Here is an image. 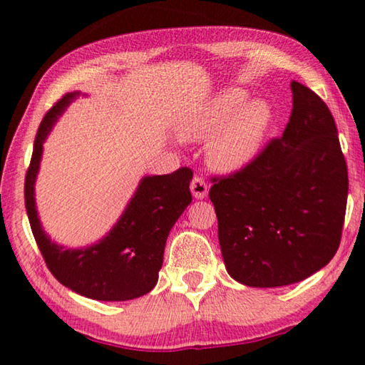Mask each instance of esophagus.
<instances>
[{
	"mask_svg": "<svg viewBox=\"0 0 365 365\" xmlns=\"http://www.w3.org/2000/svg\"><path fill=\"white\" fill-rule=\"evenodd\" d=\"M190 190H191V193H193V196L196 197V200H205V197L209 193L207 183L202 180L201 177H195L193 178V182H191V185H190Z\"/></svg>",
	"mask_w": 365,
	"mask_h": 365,
	"instance_id": "34e87169",
	"label": "esophagus"
}]
</instances>
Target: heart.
Instances as JSON below:
<instances>
[{
	"label": "heart",
	"instance_id": "b5f03b06",
	"mask_svg": "<svg viewBox=\"0 0 365 365\" xmlns=\"http://www.w3.org/2000/svg\"><path fill=\"white\" fill-rule=\"evenodd\" d=\"M274 122V109L264 98H250L243 86L217 91L178 122L182 140H207L206 158L222 174L243 170L261 153Z\"/></svg>",
	"mask_w": 365,
	"mask_h": 365
}]
</instances>
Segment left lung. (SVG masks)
I'll list each match as a JSON object with an SVG mask.
<instances>
[{
	"mask_svg": "<svg viewBox=\"0 0 365 365\" xmlns=\"http://www.w3.org/2000/svg\"><path fill=\"white\" fill-rule=\"evenodd\" d=\"M280 138L209 191L225 269L246 287L301 282L331 261L341 240L348 169L333 115L299 82Z\"/></svg>",
	"mask_w": 365,
	"mask_h": 365,
	"instance_id": "8db88e82",
	"label": "left lung"
}]
</instances>
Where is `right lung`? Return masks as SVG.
I'll return each instance as SVG.
<instances>
[{
    "mask_svg": "<svg viewBox=\"0 0 365 365\" xmlns=\"http://www.w3.org/2000/svg\"><path fill=\"white\" fill-rule=\"evenodd\" d=\"M80 91L67 93L48 110L36 132L26 175V209L35 242L58 282L96 301H128L150 293L163 267L168 237L191 202L193 172L182 168L168 175H146L114 227L83 248H66L49 238L38 217L35 183L45 143L54 123Z\"/></svg>",
    "mask_w": 365,
    "mask_h": 365,
    "instance_id": "1",
    "label": "right lung"
}]
</instances>
